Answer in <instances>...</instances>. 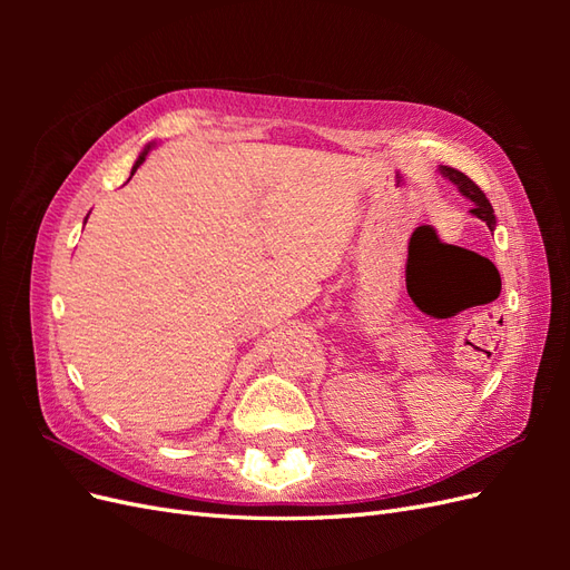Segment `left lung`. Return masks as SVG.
<instances>
[{"label":"left lung","mask_w":570,"mask_h":570,"mask_svg":"<svg viewBox=\"0 0 570 570\" xmlns=\"http://www.w3.org/2000/svg\"><path fill=\"white\" fill-rule=\"evenodd\" d=\"M440 170H442L444 178H450V180L461 189L463 197H469V199L475 204L473 209H471V214L478 216L480 220H485L488 228H494V209H492L490 199L485 197V193H482V189H480L469 176L461 174V170H456V168L440 166Z\"/></svg>","instance_id":"8db88e82"}]
</instances>
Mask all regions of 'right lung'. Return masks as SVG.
Returning a JSON list of instances; mask_svg holds the SVG:
<instances>
[{
  "label": "right lung",
  "instance_id": "add662e5",
  "mask_svg": "<svg viewBox=\"0 0 570 570\" xmlns=\"http://www.w3.org/2000/svg\"><path fill=\"white\" fill-rule=\"evenodd\" d=\"M149 147H151V145H147V149H145V151L140 154V159H137V161H135V166H132V174H135V170H137V166H140V164L145 161V157H147V151H149Z\"/></svg>",
  "mask_w": 570,
  "mask_h": 570
}]
</instances>
